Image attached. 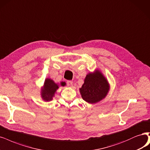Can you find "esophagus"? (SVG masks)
<instances>
[{"label": "esophagus", "instance_id": "obj_1", "mask_svg": "<svg viewBox=\"0 0 150 150\" xmlns=\"http://www.w3.org/2000/svg\"><path fill=\"white\" fill-rule=\"evenodd\" d=\"M66 84H67V86H68V87H72L73 86V82H72L71 81H68L66 82Z\"/></svg>", "mask_w": 150, "mask_h": 150}]
</instances>
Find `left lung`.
I'll use <instances>...</instances> for the list:
<instances>
[{
	"mask_svg": "<svg viewBox=\"0 0 150 150\" xmlns=\"http://www.w3.org/2000/svg\"><path fill=\"white\" fill-rule=\"evenodd\" d=\"M109 90L107 79L97 70L94 73H89L84 79V83L80 88L81 96L85 101L94 104L101 100L107 96Z\"/></svg>",
	"mask_w": 150,
	"mask_h": 150,
	"instance_id": "1",
	"label": "left lung"
}]
</instances>
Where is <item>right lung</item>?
I'll return each mask as SVG.
<instances>
[{
    "label": "right lung",
    "mask_w": 150,
    "mask_h": 150,
    "mask_svg": "<svg viewBox=\"0 0 150 150\" xmlns=\"http://www.w3.org/2000/svg\"><path fill=\"white\" fill-rule=\"evenodd\" d=\"M61 86H64L63 82H61ZM59 88V86L51 79H46L45 81L43 88L42 91V97L45 101L51 100L54 93Z\"/></svg>",
    "instance_id": "right-lung-1"
}]
</instances>
